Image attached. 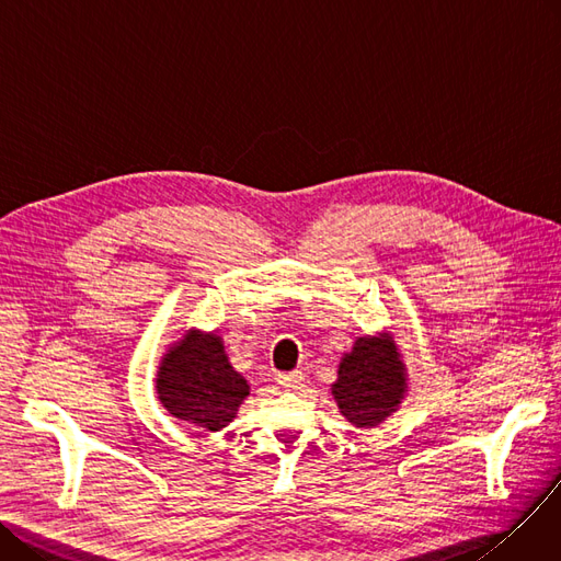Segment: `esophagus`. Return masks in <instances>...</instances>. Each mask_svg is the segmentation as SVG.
Returning <instances> with one entry per match:
<instances>
[{
    "label": "esophagus",
    "mask_w": 561,
    "mask_h": 561,
    "mask_svg": "<svg viewBox=\"0 0 561 561\" xmlns=\"http://www.w3.org/2000/svg\"><path fill=\"white\" fill-rule=\"evenodd\" d=\"M283 387H287V389H296L299 387L301 382H304V374L301 371H287V374H278V378H276Z\"/></svg>",
    "instance_id": "1"
}]
</instances>
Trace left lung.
<instances>
[{
    "label": "left lung",
    "instance_id": "1",
    "mask_svg": "<svg viewBox=\"0 0 561 561\" xmlns=\"http://www.w3.org/2000/svg\"><path fill=\"white\" fill-rule=\"evenodd\" d=\"M405 393L403 362L387 340L359 337L344 355L333 397L357 427H371L399 408Z\"/></svg>",
    "mask_w": 561,
    "mask_h": 561
}]
</instances>
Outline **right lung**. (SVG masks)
<instances>
[{
	"mask_svg": "<svg viewBox=\"0 0 561 561\" xmlns=\"http://www.w3.org/2000/svg\"><path fill=\"white\" fill-rule=\"evenodd\" d=\"M156 389L170 414L213 433L233 421L249 397V385L230 367L221 340L202 333H187L162 359Z\"/></svg>",
	"mask_w": 561,
	"mask_h": 561,
	"instance_id": "right-lung-1",
	"label": "right lung"
}]
</instances>
